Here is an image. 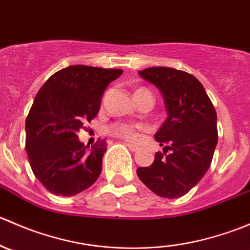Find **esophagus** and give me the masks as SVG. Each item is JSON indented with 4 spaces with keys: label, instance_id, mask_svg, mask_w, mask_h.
<instances>
[{
    "label": "esophagus",
    "instance_id": "1",
    "mask_svg": "<svg viewBox=\"0 0 250 250\" xmlns=\"http://www.w3.org/2000/svg\"><path fill=\"white\" fill-rule=\"evenodd\" d=\"M125 146H128V148H129L130 151H133V152H135V151H138L139 150V148H138V146H135V145H132V144H125Z\"/></svg>",
    "mask_w": 250,
    "mask_h": 250
}]
</instances>
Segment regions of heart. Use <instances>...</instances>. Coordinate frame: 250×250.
I'll use <instances>...</instances> for the list:
<instances>
[{"label":"heart","mask_w":250,"mask_h":250,"mask_svg":"<svg viewBox=\"0 0 250 250\" xmlns=\"http://www.w3.org/2000/svg\"><path fill=\"white\" fill-rule=\"evenodd\" d=\"M139 90H146V89H138L137 92H139ZM137 130H138V127L134 125H129V123H125V122H116L110 125L107 132H109V134L112 135V137L132 141L135 139V137H137Z\"/></svg>","instance_id":"b5f03b06"}]
</instances>
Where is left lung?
<instances>
[{
	"instance_id": "obj_1",
	"label": "left lung",
	"mask_w": 250,
	"mask_h": 250,
	"mask_svg": "<svg viewBox=\"0 0 250 250\" xmlns=\"http://www.w3.org/2000/svg\"><path fill=\"white\" fill-rule=\"evenodd\" d=\"M144 80L162 93L168 117L155 135L163 146L148 167L137 169L139 179L165 198L188 193L210 167L218 143L216 111L202 83L191 74L172 67H147Z\"/></svg>"
}]
</instances>
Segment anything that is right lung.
I'll list each match as a JSON object with an SVG mask.
<instances>
[{
  "label": "right lung",
  "instance_id": "add662e5",
  "mask_svg": "<svg viewBox=\"0 0 250 250\" xmlns=\"http://www.w3.org/2000/svg\"><path fill=\"white\" fill-rule=\"evenodd\" d=\"M122 72L72 65L52 75L36 94L25 122V148L32 172L49 192L75 196L99 178L106 141L88 148L77 134L97 117L102 95Z\"/></svg>",
  "mask_w": 250,
  "mask_h": 250
}]
</instances>
